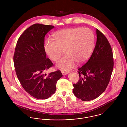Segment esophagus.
Returning <instances> with one entry per match:
<instances>
[{"label":"esophagus","mask_w":127,"mask_h":127,"mask_svg":"<svg viewBox=\"0 0 127 127\" xmlns=\"http://www.w3.org/2000/svg\"><path fill=\"white\" fill-rule=\"evenodd\" d=\"M61 73L63 75H66L67 74V72H66V71H61Z\"/></svg>","instance_id":"esophagus-1"}]
</instances>
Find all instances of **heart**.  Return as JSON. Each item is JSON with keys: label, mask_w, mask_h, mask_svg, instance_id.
Instances as JSON below:
<instances>
[{"label": "heart", "mask_w": 127, "mask_h": 127, "mask_svg": "<svg viewBox=\"0 0 127 127\" xmlns=\"http://www.w3.org/2000/svg\"><path fill=\"white\" fill-rule=\"evenodd\" d=\"M53 40L48 39L45 41V52L52 61H57L64 50L65 55L58 62L57 66L68 71L75 66V62L82 64L89 59L93 50L95 38L90 29L78 27L56 32Z\"/></svg>", "instance_id": "obj_1"}]
</instances>
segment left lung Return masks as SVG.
I'll list each match as a JSON object with an SVG mask.
<instances>
[{"label": "left lung", "mask_w": 127, "mask_h": 127, "mask_svg": "<svg viewBox=\"0 0 127 127\" xmlns=\"http://www.w3.org/2000/svg\"><path fill=\"white\" fill-rule=\"evenodd\" d=\"M97 42L89 60L79 67V79L73 84V93L82 101L99 97L105 91L112 74L114 62L112 48L108 39L96 30Z\"/></svg>", "instance_id": "1"}]
</instances>
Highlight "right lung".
Listing matches in <instances>:
<instances>
[{
	"instance_id": "obj_1",
	"label": "right lung",
	"mask_w": 127,
	"mask_h": 127,
	"mask_svg": "<svg viewBox=\"0 0 127 127\" xmlns=\"http://www.w3.org/2000/svg\"><path fill=\"white\" fill-rule=\"evenodd\" d=\"M54 28L41 24L31 26L19 37L15 48L13 60L17 77L25 90L37 99L51 97L57 81L63 76L60 70L45 74L53 66L46 57L45 36Z\"/></svg>"
}]
</instances>
